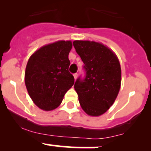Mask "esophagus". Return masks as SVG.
Listing matches in <instances>:
<instances>
[{
  "instance_id": "1",
  "label": "esophagus",
  "mask_w": 151,
  "mask_h": 151,
  "mask_svg": "<svg viewBox=\"0 0 151 151\" xmlns=\"http://www.w3.org/2000/svg\"><path fill=\"white\" fill-rule=\"evenodd\" d=\"M77 77H78V74H77V73L74 74V80H76V79L77 78Z\"/></svg>"
}]
</instances>
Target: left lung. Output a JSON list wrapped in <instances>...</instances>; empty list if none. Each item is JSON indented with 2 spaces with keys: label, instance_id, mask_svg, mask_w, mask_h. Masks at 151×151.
Segmentation results:
<instances>
[{
  "label": "left lung",
  "instance_id": "8db88e82",
  "mask_svg": "<svg viewBox=\"0 0 151 151\" xmlns=\"http://www.w3.org/2000/svg\"><path fill=\"white\" fill-rule=\"evenodd\" d=\"M73 45L86 71L84 80L79 77L74 84L79 102L88 115L99 116L110 108L119 93V60L112 50L99 42L76 40Z\"/></svg>",
  "mask_w": 151,
  "mask_h": 151
}]
</instances>
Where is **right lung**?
Instances as JSON below:
<instances>
[{
	"label": "right lung",
	"mask_w": 151,
	"mask_h": 151,
	"mask_svg": "<svg viewBox=\"0 0 151 151\" xmlns=\"http://www.w3.org/2000/svg\"><path fill=\"white\" fill-rule=\"evenodd\" d=\"M71 41H58L39 48L27 63L25 83L32 101L40 109L51 111L61 104L74 83L68 71Z\"/></svg>",
	"instance_id": "obj_1"
}]
</instances>
